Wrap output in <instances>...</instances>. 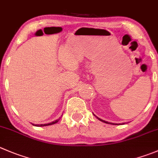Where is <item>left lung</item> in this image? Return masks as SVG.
Here are the masks:
<instances>
[{"label": "left lung", "instance_id": "left-lung-1", "mask_svg": "<svg viewBox=\"0 0 158 158\" xmlns=\"http://www.w3.org/2000/svg\"><path fill=\"white\" fill-rule=\"evenodd\" d=\"M96 117H97V116H96ZM98 119H99V120H100V121H102V122H103V123H110V124H114V123H108V122H106V121H105V120H101V119H99V117H97Z\"/></svg>", "mask_w": 158, "mask_h": 158}]
</instances>
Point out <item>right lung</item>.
I'll list each match as a JSON object with an SVG mask.
<instances>
[{
	"instance_id": "obj_1",
	"label": "right lung",
	"mask_w": 158,
	"mask_h": 158,
	"mask_svg": "<svg viewBox=\"0 0 158 158\" xmlns=\"http://www.w3.org/2000/svg\"><path fill=\"white\" fill-rule=\"evenodd\" d=\"M59 120H60V118H59V119H58V120H56V121H53V122H52V123H46V124H40V125L36 124V125H35V126H36V127H45V126H49V125L55 124V123H58V122L59 121ZM33 125H34V124H33Z\"/></svg>"
}]
</instances>
